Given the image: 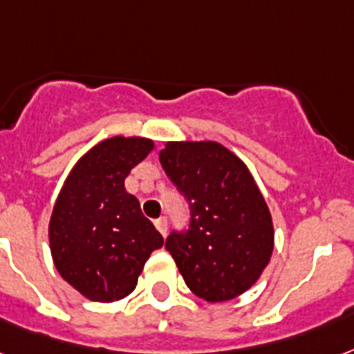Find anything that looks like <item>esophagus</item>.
<instances>
[{"mask_svg": "<svg viewBox=\"0 0 354 354\" xmlns=\"http://www.w3.org/2000/svg\"><path fill=\"white\" fill-rule=\"evenodd\" d=\"M156 228L159 230V234L161 236H167V228H169V223H167V217H159V219H156Z\"/></svg>", "mask_w": 354, "mask_h": 354, "instance_id": "34e87169", "label": "esophagus"}]
</instances>
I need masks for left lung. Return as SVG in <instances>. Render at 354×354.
<instances>
[{
	"label": "left lung",
	"mask_w": 354,
	"mask_h": 354,
	"mask_svg": "<svg viewBox=\"0 0 354 354\" xmlns=\"http://www.w3.org/2000/svg\"><path fill=\"white\" fill-rule=\"evenodd\" d=\"M167 176L189 204V223L165 249L187 288L207 303L247 291L271 260L273 221L241 159L219 142H167Z\"/></svg>",
	"instance_id": "1"
}]
</instances>
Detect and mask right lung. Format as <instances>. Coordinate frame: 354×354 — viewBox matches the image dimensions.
<instances>
[{"label":"right lung","instance_id":"1","mask_svg":"<svg viewBox=\"0 0 354 354\" xmlns=\"http://www.w3.org/2000/svg\"><path fill=\"white\" fill-rule=\"evenodd\" d=\"M153 148L142 137H111L75 163L50 221V247L59 274L81 295L113 303L129 295L163 237L124 189L135 165Z\"/></svg>","mask_w":354,"mask_h":354}]
</instances>
